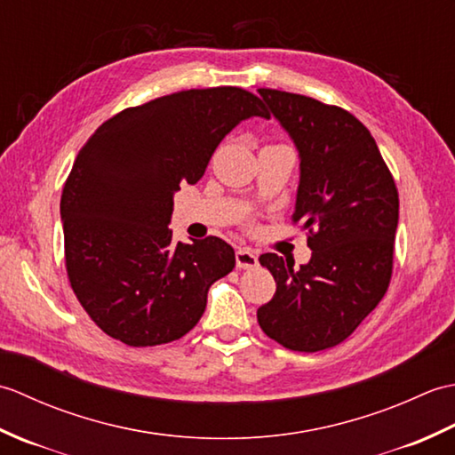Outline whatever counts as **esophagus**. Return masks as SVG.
Segmentation results:
<instances>
[{
  "label": "esophagus",
  "instance_id": "esophagus-1",
  "mask_svg": "<svg viewBox=\"0 0 455 455\" xmlns=\"http://www.w3.org/2000/svg\"><path fill=\"white\" fill-rule=\"evenodd\" d=\"M258 266V254L248 248L236 250V267L238 269H252Z\"/></svg>",
  "mask_w": 455,
  "mask_h": 455
}]
</instances>
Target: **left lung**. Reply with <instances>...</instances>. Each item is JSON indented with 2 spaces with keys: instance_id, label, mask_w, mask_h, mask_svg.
Returning a JSON list of instances; mask_svg holds the SVG:
<instances>
[{
  "instance_id": "8db88e82",
  "label": "left lung",
  "mask_w": 455,
  "mask_h": 455,
  "mask_svg": "<svg viewBox=\"0 0 455 455\" xmlns=\"http://www.w3.org/2000/svg\"><path fill=\"white\" fill-rule=\"evenodd\" d=\"M301 156L293 225L307 228L311 262L277 254L259 264L275 295L258 308L262 331L293 352L344 342L383 295L393 274L399 191L371 132L350 111L307 95L259 88Z\"/></svg>"
}]
</instances>
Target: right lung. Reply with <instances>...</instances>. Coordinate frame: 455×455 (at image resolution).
Masks as SVG:
<instances>
[{
    "label": "right lung",
    "mask_w": 455,
    "mask_h": 455,
    "mask_svg": "<svg viewBox=\"0 0 455 455\" xmlns=\"http://www.w3.org/2000/svg\"><path fill=\"white\" fill-rule=\"evenodd\" d=\"M254 115L266 117L262 100L236 85L181 90L113 115L84 144L60 199L64 259L74 295L105 334L147 347L199 323L235 250L219 236L173 243L172 197Z\"/></svg>",
    "instance_id": "right-lung-1"
}]
</instances>
